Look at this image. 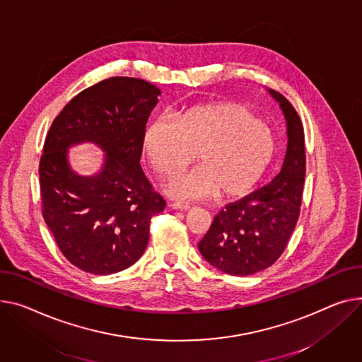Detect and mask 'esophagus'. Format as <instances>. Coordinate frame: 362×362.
<instances>
[{
    "instance_id": "esophagus-1",
    "label": "esophagus",
    "mask_w": 362,
    "mask_h": 362,
    "mask_svg": "<svg viewBox=\"0 0 362 362\" xmlns=\"http://www.w3.org/2000/svg\"><path fill=\"white\" fill-rule=\"evenodd\" d=\"M172 206L175 209H179V211H189L192 208L189 204H185V202H173Z\"/></svg>"
}]
</instances>
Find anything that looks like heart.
Instances as JSON below:
<instances>
[{"label":"heart","mask_w":362,"mask_h":362,"mask_svg":"<svg viewBox=\"0 0 362 362\" xmlns=\"http://www.w3.org/2000/svg\"><path fill=\"white\" fill-rule=\"evenodd\" d=\"M141 148L154 170L170 177L195 153L198 167L176 176L167 194L202 199L249 195L268 173L276 156L274 132L245 105L208 102L190 106L173 119H151L142 131Z\"/></svg>","instance_id":"heart-1"}]
</instances>
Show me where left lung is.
Instances as JSON below:
<instances>
[{
    "mask_svg": "<svg viewBox=\"0 0 362 362\" xmlns=\"http://www.w3.org/2000/svg\"><path fill=\"white\" fill-rule=\"evenodd\" d=\"M268 93L278 102L286 122L282 170L271 185L228 204L198 245L209 264L235 276L269 268L285 250L300 215L305 177L304 129L293 105L275 90Z\"/></svg>",
    "mask_w": 362,
    "mask_h": 362,
    "instance_id": "1",
    "label": "left lung"
}]
</instances>
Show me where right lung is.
<instances>
[{"label": "right lung", "mask_w": 362, "mask_h": 362, "mask_svg": "<svg viewBox=\"0 0 362 362\" xmlns=\"http://www.w3.org/2000/svg\"><path fill=\"white\" fill-rule=\"evenodd\" d=\"M161 91L148 81L112 77L72 99L47 132L39 164L42 214L62 255L84 272L124 271L146 252L151 216L165 201L144 175L141 138ZM90 141L101 170L77 174L67 150Z\"/></svg>", "instance_id": "add662e5"}]
</instances>
